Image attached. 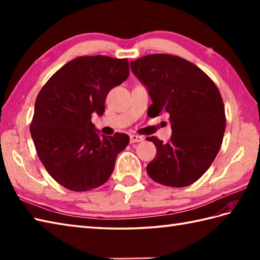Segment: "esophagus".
<instances>
[{"label": "esophagus", "mask_w": 260, "mask_h": 260, "mask_svg": "<svg viewBox=\"0 0 260 260\" xmlns=\"http://www.w3.org/2000/svg\"><path fill=\"white\" fill-rule=\"evenodd\" d=\"M129 140H131V143H137V142H142L143 140H144V137L133 134V135L129 136Z\"/></svg>", "instance_id": "1"}]
</instances>
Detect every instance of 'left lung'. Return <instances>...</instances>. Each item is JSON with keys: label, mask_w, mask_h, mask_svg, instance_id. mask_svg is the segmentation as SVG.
<instances>
[{"label": "left lung", "mask_w": 260, "mask_h": 260, "mask_svg": "<svg viewBox=\"0 0 260 260\" xmlns=\"http://www.w3.org/2000/svg\"><path fill=\"white\" fill-rule=\"evenodd\" d=\"M131 68L150 93L152 117L167 113L172 127L168 143L155 136L146 139L156 147L147 174L167 186L194 183L222 144L225 115L219 89L194 63L172 54L142 57L131 61Z\"/></svg>", "instance_id": "1"}]
</instances>
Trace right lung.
Instances as JSON below:
<instances>
[{
    "label": "right lung",
    "instance_id": "right-lung-1",
    "mask_svg": "<svg viewBox=\"0 0 260 260\" xmlns=\"http://www.w3.org/2000/svg\"><path fill=\"white\" fill-rule=\"evenodd\" d=\"M128 76L127 59L78 57L39 92L30 133L43 167L66 189L82 192L103 185L128 145V135H99L91 123L93 113H105L108 92Z\"/></svg>",
    "mask_w": 260,
    "mask_h": 260
}]
</instances>
